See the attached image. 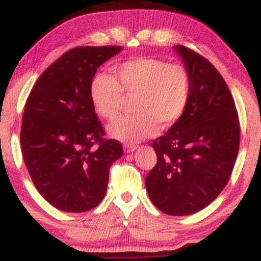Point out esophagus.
<instances>
[{"mask_svg":"<svg viewBox=\"0 0 261 261\" xmlns=\"http://www.w3.org/2000/svg\"><path fill=\"white\" fill-rule=\"evenodd\" d=\"M123 149H124L125 153H132V152H134V150L137 149V145H134V144H124Z\"/></svg>","mask_w":261,"mask_h":261,"instance_id":"esophagus-1","label":"esophagus"}]
</instances>
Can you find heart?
<instances>
[{"mask_svg": "<svg viewBox=\"0 0 261 261\" xmlns=\"http://www.w3.org/2000/svg\"><path fill=\"white\" fill-rule=\"evenodd\" d=\"M125 96H136V116L123 117L108 127V134L125 144L154 136L161 127L180 119L192 94V78L181 64L158 58H137L113 67V75L96 73L89 83V97L98 116L107 120L118 117Z\"/></svg>", "mask_w": 261, "mask_h": 261, "instance_id": "1", "label": "heart"}]
</instances>
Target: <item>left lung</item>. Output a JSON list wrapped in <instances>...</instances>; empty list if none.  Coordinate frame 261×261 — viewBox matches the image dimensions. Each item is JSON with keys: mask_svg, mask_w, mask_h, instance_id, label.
<instances>
[{"mask_svg": "<svg viewBox=\"0 0 261 261\" xmlns=\"http://www.w3.org/2000/svg\"><path fill=\"white\" fill-rule=\"evenodd\" d=\"M176 55L192 78L183 116L153 142L155 167L145 178L154 205L168 215H190L208 206L228 183L237 161L240 125L225 81L203 56L184 46Z\"/></svg>", "mask_w": 261, "mask_h": 261, "instance_id": "left-lung-1", "label": "left lung"}]
</instances>
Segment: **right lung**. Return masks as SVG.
<instances>
[{"label": "right lung", "mask_w": 261, "mask_h": 261, "mask_svg": "<svg viewBox=\"0 0 261 261\" xmlns=\"http://www.w3.org/2000/svg\"><path fill=\"white\" fill-rule=\"evenodd\" d=\"M122 51L118 46L75 47L40 75L22 117L24 164L40 194L55 208L82 213L105 198L109 168L122 145L105 139L89 97L98 67Z\"/></svg>", "instance_id": "1"}]
</instances>
